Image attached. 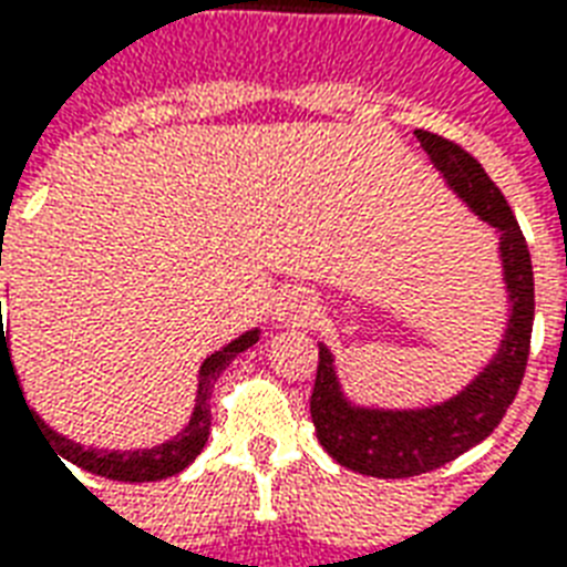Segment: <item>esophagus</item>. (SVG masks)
Here are the masks:
<instances>
[{
	"instance_id": "esophagus-1",
	"label": "esophagus",
	"mask_w": 567,
	"mask_h": 567,
	"mask_svg": "<svg viewBox=\"0 0 567 567\" xmlns=\"http://www.w3.org/2000/svg\"><path fill=\"white\" fill-rule=\"evenodd\" d=\"M291 312H293V306H291Z\"/></svg>"
}]
</instances>
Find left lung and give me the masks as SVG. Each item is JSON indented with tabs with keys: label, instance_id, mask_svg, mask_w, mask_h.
Listing matches in <instances>:
<instances>
[{
	"label": "left lung",
	"instance_id": "left-lung-1",
	"mask_svg": "<svg viewBox=\"0 0 567 567\" xmlns=\"http://www.w3.org/2000/svg\"><path fill=\"white\" fill-rule=\"evenodd\" d=\"M416 140L446 175L449 187L473 207L475 214L499 228L505 285L512 291V323L505 332L503 351L457 399L427 410H357L341 399L332 374L330 351L321 344L318 374H315L312 410L315 431L321 446L341 466L374 478H410V475L440 470L466 449L491 437L505 410L512 408L517 389L524 383L529 339L535 318L533 258L526 237L514 219L494 181L487 178L482 163L457 142L437 136L431 130H416Z\"/></svg>",
	"mask_w": 567,
	"mask_h": 567
}]
</instances>
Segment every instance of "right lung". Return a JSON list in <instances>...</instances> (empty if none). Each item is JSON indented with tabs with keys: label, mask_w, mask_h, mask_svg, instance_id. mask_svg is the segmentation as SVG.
I'll return each mask as SVG.
<instances>
[{
	"label": "right lung",
	"mask_w": 567,
	"mask_h": 567,
	"mask_svg": "<svg viewBox=\"0 0 567 567\" xmlns=\"http://www.w3.org/2000/svg\"><path fill=\"white\" fill-rule=\"evenodd\" d=\"M0 267H2V249H0ZM255 341H258V332H246L240 339H235L228 348L223 351H216L214 357H207L205 365H202V383H198V401L196 410H193V419H189V425L181 431L178 437L168 440L163 446L145 449V452H103V449H82L80 443H71V440L59 437L55 431L43 425L41 419H32L34 425L41 427L43 440H47V446L53 449V455L59 461H71L73 466H80V470H89L94 475H103V478H112V482H159V478H166V475L181 473L184 466H189L196 461V455L205 449L207 434H210V389H214L216 378L223 374L228 362L235 360L237 353H244L246 348H252ZM2 365H11V357H8V341H6V330H2L0 321V380H2ZM11 374H14V365H11ZM17 380V374H14ZM20 389V383H17ZM23 395V392H20ZM29 408V404H25Z\"/></svg>",
	"instance_id": "1"
}]
</instances>
